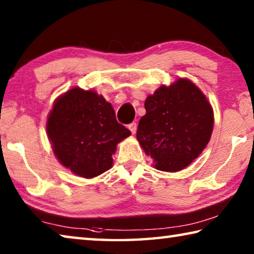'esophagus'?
<instances>
[{
  "mask_svg": "<svg viewBox=\"0 0 254 254\" xmlns=\"http://www.w3.org/2000/svg\"><path fill=\"white\" fill-rule=\"evenodd\" d=\"M136 127H137V124L135 122H132V123L128 124V128H130L132 134H134V133L136 132Z\"/></svg>",
  "mask_w": 254,
  "mask_h": 254,
  "instance_id": "obj_1",
  "label": "esophagus"
}]
</instances>
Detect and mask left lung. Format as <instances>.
Wrapping results in <instances>:
<instances>
[{
  "label": "left lung",
  "mask_w": 254,
  "mask_h": 254,
  "mask_svg": "<svg viewBox=\"0 0 254 254\" xmlns=\"http://www.w3.org/2000/svg\"><path fill=\"white\" fill-rule=\"evenodd\" d=\"M136 139L162 171L182 170L199 156L213 131V110L203 93L187 79L161 86L144 103Z\"/></svg>",
  "instance_id": "obj_1"
}]
</instances>
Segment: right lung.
Returning <instances> with one entry per match:
<instances>
[{"label":"right lung","mask_w":254,"mask_h":254,"mask_svg":"<svg viewBox=\"0 0 254 254\" xmlns=\"http://www.w3.org/2000/svg\"><path fill=\"white\" fill-rule=\"evenodd\" d=\"M54 152L77 176L93 178L113 165L117 144L131 134L104 97L78 87L55 103L47 122Z\"/></svg>","instance_id":"obj_1"}]
</instances>
